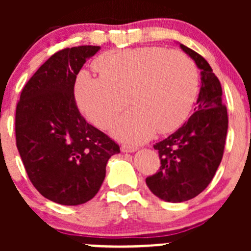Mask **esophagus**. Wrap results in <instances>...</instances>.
Wrapping results in <instances>:
<instances>
[{
	"label": "esophagus",
	"mask_w": 251,
	"mask_h": 251,
	"mask_svg": "<svg viewBox=\"0 0 251 251\" xmlns=\"http://www.w3.org/2000/svg\"><path fill=\"white\" fill-rule=\"evenodd\" d=\"M137 147L127 146V144L121 146V151H123V153H135V151H137Z\"/></svg>",
	"instance_id": "1"
}]
</instances>
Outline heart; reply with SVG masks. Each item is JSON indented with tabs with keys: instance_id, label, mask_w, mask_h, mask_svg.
<instances>
[{
	"instance_id": "heart-1",
	"label": "heart",
	"mask_w": 251,
	"mask_h": 251,
	"mask_svg": "<svg viewBox=\"0 0 251 251\" xmlns=\"http://www.w3.org/2000/svg\"><path fill=\"white\" fill-rule=\"evenodd\" d=\"M100 75L82 72L76 100L86 118L105 130L132 103L111 133L120 141L141 143L158 130L168 133L186 121L196 102L198 69L178 50L141 47L111 50L96 60Z\"/></svg>"
}]
</instances>
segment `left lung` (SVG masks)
I'll return each mask as SVG.
<instances>
[{
	"label": "left lung",
	"instance_id": "obj_1",
	"mask_svg": "<svg viewBox=\"0 0 251 251\" xmlns=\"http://www.w3.org/2000/svg\"><path fill=\"white\" fill-rule=\"evenodd\" d=\"M201 69V86L196 113L168 138L154 146L160 156V170L146 178L154 196L169 203L189 201L204 191L222 160L228 130L222 87L209 63L178 44Z\"/></svg>",
	"mask_w": 251,
	"mask_h": 251
}]
</instances>
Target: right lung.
I'll return each mask as SVG.
<instances>
[{"instance_id": "add662e5", "label": "right lung", "mask_w": 251, "mask_h": 251, "mask_svg": "<svg viewBox=\"0 0 251 251\" xmlns=\"http://www.w3.org/2000/svg\"><path fill=\"white\" fill-rule=\"evenodd\" d=\"M100 46L65 48L23 88L16 111L17 148L35 188L50 201L80 205L97 194L105 166L120 148L81 115L76 75Z\"/></svg>"}]
</instances>
